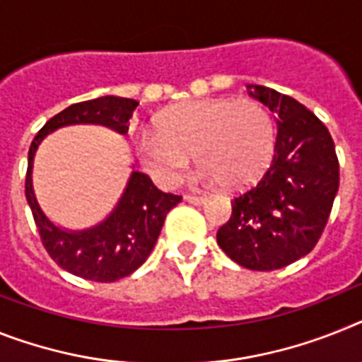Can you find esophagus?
<instances>
[{"label":"esophagus","mask_w":362,"mask_h":362,"mask_svg":"<svg viewBox=\"0 0 362 362\" xmlns=\"http://www.w3.org/2000/svg\"><path fill=\"white\" fill-rule=\"evenodd\" d=\"M184 199L187 200V202H191V204H204L206 200V197H200V195H191V193H187L186 197H184Z\"/></svg>","instance_id":"1"}]
</instances>
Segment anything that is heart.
<instances>
[{
    "instance_id": "b5f03b06",
    "label": "heart",
    "mask_w": 362,
    "mask_h": 362,
    "mask_svg": "<svg viewBox=\"0 0 362 362\" xmlns=\"http://www.w3.org/2000/svg\"><path fill=\"white\" fill-rule=\"evenodd\" d=\"M136 148L145 171L162 186H178L195 156L206 182L238 191L254 184L272 162L274 121L254 99H195L163 112L156 134L139 138Z\"/></svg>"
}]
</instances>
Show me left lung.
Masks as SVG:
<instances>
[{"instance_id": "1", "label": "left lung", "mask_w": 362, "mask_h": 362, "mask_svg": "<svg viewBox=\"0 0 362 362\" xmlns=\"http://www.w3.org/2000/svg\"><path fill=\"white\" fill-rule=\"evenodd\" d=\"M252 95L279 117L274 158L256 186L233 197L217 243L245 269L276 270L320 239L339 191V158L326 124L296 99L265 86Z\"/></svg>"}]
</instances>
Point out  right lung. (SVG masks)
<instances>
[{
	"instance_id": "obj_1",
	"label": "right lung",
	"mask_w": 362,
	"mask_h": 362,
	"mask_svg": "<svg viewBox=\"0 0 362 362\" xmlns=\"http://www.w3.org/2000/svg\"><path fill=\"white\" fill-rule=\"evenodd\" d=\"M136 106L138 101L134 99L114 95L75 103L53 115L38 130L29 147L25 199L33 211L42 245L60 269L97 284L117 281L144 265L162 232L167 214L180 202L182 197L163 193L147 175L134 171L119 204L105 223L84 232H64L49 223L36 202L31 180L33 158L44 136L66 124H105L119 134H127Z\"/></svg>"
}]
</instances>
